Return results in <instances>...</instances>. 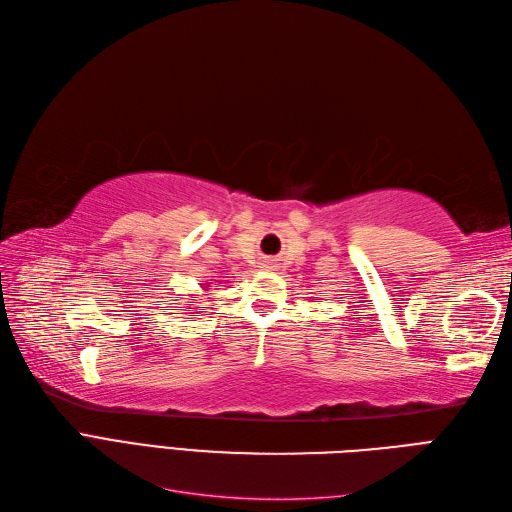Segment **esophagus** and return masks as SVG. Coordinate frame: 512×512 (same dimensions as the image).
I'll return each mask as SVG.
<instances>
[{
    "label": "esophagus",
    "mask_w": 512,
    "mask_h": 512,
    "mask_svg": "<svg viewBox=\"0 0 512 512\" xmlns=\"http://www.w3.org/2000/svg\"><path fill=\"white\" fill-rule=\"evenodd\" d=\"M266 268H276V266H274V263H268V266H266Z\"/></svg>",
    "instance_id": "1"
}]
</instances>
